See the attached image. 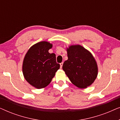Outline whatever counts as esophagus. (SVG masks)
Here are the masks:
<instances>
[{"mask_svg": "<svg viewBox=\"0 0 120 120\" xmlns=\"http://www.w3.org/2000/svg\"><path fill=\"white\" fill-rule=\"evenodd\" d=\"M63 62H62V63H60V68H62V66H63Z\"/></svg>", "mask_w": 120, "mask_h": 120, "instance_id": "34e87169", "label": "esophagus"}]
</instances>
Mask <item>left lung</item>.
I'll return each mask as SVG.
<instances>
[{
    "mask_svg": "<svg viewBox=\"0 0 120 120\" xmlns=\"http://www.w3.org/2000/svg\"><path fill=\"white\" fill-rule=\"evenodd\" d=\"M68 60L62 68L70 81L80 88L89 86L96 79L98 67L94 57L80 45L71 46L67 49Z\"/></svg>",
    "mask_w": 120,
    "mask_h": 120,
    "instance_id": "8db88e82",
    "label": "left lung"
}]
</instances>
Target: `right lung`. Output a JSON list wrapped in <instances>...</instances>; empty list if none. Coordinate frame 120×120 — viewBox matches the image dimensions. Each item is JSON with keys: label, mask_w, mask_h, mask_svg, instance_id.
Instances as JSON below:
<instances>
[{"label": "right lung", "mask_w": 120, "mask_h": 120, "mask_svg": "<svg viewBox=\"0 0 120 120\" xmlns=\"http://www.w3.org/2000/svg\"><path fill=\"white\" fill-rule=\"evenodd\" d=\"M52 46L48 42H38L29 49L24 57L22 67L24 78L38 89L47 86L60 68L55 54L49 52Z\"/></svg>", "instance_id": "1"}]
</instances>
